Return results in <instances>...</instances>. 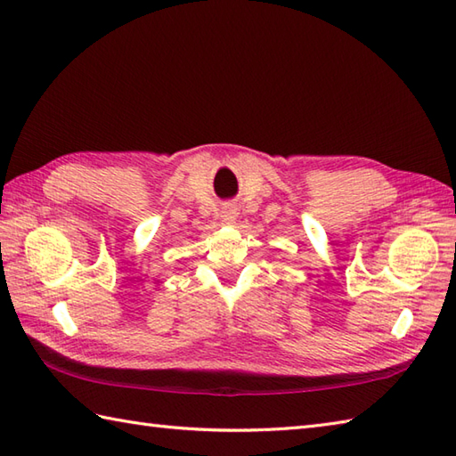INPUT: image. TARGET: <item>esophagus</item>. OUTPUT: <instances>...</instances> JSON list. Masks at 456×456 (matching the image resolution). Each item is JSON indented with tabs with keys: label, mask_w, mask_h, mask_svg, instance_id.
I'll list each match as a JSON object with an SVG mask.
<instances>
[{
	"label": "esophagus",
	"mask_w": 456,
	"mask_h": 456,
	"mask_svg": "<svg viewBox=\"0 0 456 456\" xmlns=\"http://www.w3.org/2000/svg\"><path fill=\"white\" fill-rule=\"evenodd\" d=\"M237 208H233V206H225L221 209V219L227 223V225H231V223H235L237 221Z\"/></svg>",
	"instance_id": "obj_1"
}]
</instances>
